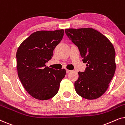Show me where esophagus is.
Segmentation results:
<instances>
[{"label": "esophagus", "instance_id": "34e87169", "mask_svg": "<svg viewBox=\"0 0 125 125\" xmlns=\"http://www.w3.org/2000/svg\"><path fill=\"white\" fill-rule=\"evenodd\" d=\"M66 73H71V72H72V71H70V70L66 69Z\"/></svg>", "mask_w": 125, "mask_h": 125}]
</instances>
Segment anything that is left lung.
Listing matches in <instances>:
<instances>
[{
    "label": "left lung",
    "instance_id": "obj_1",
    "mask_svg": "<svg viewBox=\"0 0 125 125\" xmlns=\"http://www.w3.org/2000/svg\"><path fill=\"white\" fill-rule=\"evenodd\" d=\"M65 33L79 49L84 72H78L75 90L87 100H94L106 91L115 73V52L108 39L93 28L66 29Z\"/></svg>",
    "mask_w": 125,
    "mask_h": 125
}]
</instances>
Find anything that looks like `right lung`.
<instances>
[{"mask_svg": "<svg viewBox=\"0 0 125 125\" xmlns=\"http://www.w3.org/2000/svg\"><path fill=\"white\" fill-rule=\"evenodd\" d=\"M64 31H39L24 40L16 52L19 78L24 88L33 98L49 100L59 91L65 69L56 70L46 66L53 50L60 43Z\"/></svg>", "mask_w": 125, "mask_h": 125, "instance_id": "right-lung-1", "label": "right lung"}]
</instances>
